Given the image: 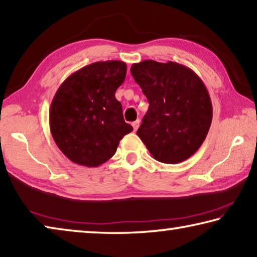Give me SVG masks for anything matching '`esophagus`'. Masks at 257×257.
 Listing matches in <instances>:
<instances>
[{"label":"esophagus","mask_w":257,"mask_h":257,"mask_svg":"<svg viewBox=\"0 0 257 257\" xmlns=\"http://www.w3.org/2000/svg\"><path fill=\"white\" fill-rule=\"evenodd\" d=\"M138 127H140V120H136L135 122H133V128L135 132L138 129Z\"/></svg>","instance_id":"1"}]
</instances>
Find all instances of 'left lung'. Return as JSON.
I'll list each match as a JSON object with an SVG mask.
<instances>
[{
    "mask_svg": "<svg viewBox=\"0 0 257 257\" xmlns=\"http://www.w3.org/2000/svg\"><path fill=\"white\" fill-rule=\"evenodd\" d=\"M130 72L150 104L137 135L152 157L174 165L193 156L213 119L209 93L200 77L184 65L156 60L133 64Z\"/></svg>",
    "mask_w": 257,
    "mask_h": 257,
    "instance_id": "obj_1",
    "label": "left lung"
}]
</instances>
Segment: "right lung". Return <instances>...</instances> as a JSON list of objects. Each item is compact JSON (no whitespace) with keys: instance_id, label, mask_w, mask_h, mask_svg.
<instances>
[{"instance_id":"right-lung-1","label":"right lung","mask_w":257,"mask_h":257,"mask_svg":"<svg viewBox=\"0 0 257 257\" xmlns=\"http://www.w3.org/2000/svg\"><path fill=\"white\" fill-rule=\"evenodd\" d=\"M125 73L127 65L120 60L96 62L73 73L57 90L49 112L50 132L74 164L90 168L103 165L133 132L115 98Z\"/></svg>"}]
</instances>
